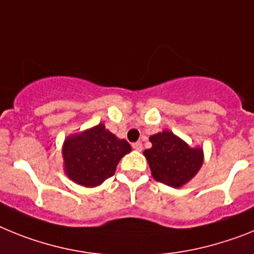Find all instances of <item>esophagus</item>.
<instances>
[{"label":"esophagus","mask_w":254,"mask_h":254,"mask_svg":"<svg viewBox=\"0 0 254 254\" xmlns=\"http://www.w3.org/2000/svg\"><path fill=\"white\" fill-rule=\"evenodd\" d=\"M131 147H133L135 151H142V149H143V145H142V143H140V142L133 143V144H131Z\"/></svg>","instance_id":"esophagus-1"}]
</instances>
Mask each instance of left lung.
I'll list each match as a JSON object with an SVG mask.
<instances>
[{
  "label": "left lung",
  "mask_w": 254,
  "mask_h": 254,
  "mask_svg": "<svg viewBox=\"0 0 254 254\" xmlns=\"http://www.w3.org/2000/svg\"><path fill=\"white\" fill-rule=\"evenodd\" d=\"M152 148L145 149V156L154 180L180 188L191 180L203 164L202 148H190L179 136L164 130L149 136Z\"/></svg>",
  "instance_id": "1"
}]
</instances>
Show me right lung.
Returning <instances> with one entry per match:
<instances>
[{
	"instance_id": "right-lung-1",
	"label": "right lung",
	"mask_w": 254,
	"mask_h": 254,
	"mask_svg": "<svg viewBox=\"0 0 254 254\" xmlns=\"http://www.w3.org/2000/svg\"><path fill=\"white\" fill-rule=\"evenodd\" d=\"M131 151L103 124L67 136L63 145L64 167L69 179L83 187H97L111 178L119 161Z\"/></svg>"
}]
</instances>
